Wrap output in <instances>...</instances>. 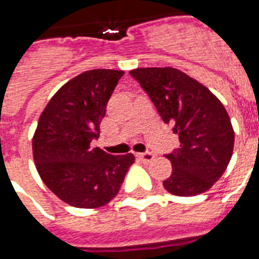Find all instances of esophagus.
Returning <instances> with one entry per match:
<instances>
[{
	"label": "esophagus",
	"mask_w": 259,
	"mask_h": 259,
	"mask_svg": "<svg viewBox=\"0 0 259 259\" xmlns=\"http://www.w3.org/2000/svg\"><path fill=\"white\" fill-rule=\"evenodd\" d=\"M137 156H138V158H140L142 162H145V164H148V162H152L154 160V154L150 153V152H145V153H138Z\"/></svg>",
	"instance_id": "esophagus-1"
}]
</instances>
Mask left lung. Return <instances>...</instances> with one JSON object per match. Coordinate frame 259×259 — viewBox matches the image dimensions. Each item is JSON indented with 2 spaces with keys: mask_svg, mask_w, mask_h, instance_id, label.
Listing matches in <instances>:
<instances>
[{
  "mask_svg": "<svg viewBox=\"0 0 259 259\" xmlns=\"http://www.w3.org/2000/svg\"><path fill=\"white\" fill-rule=\"evenodd\" d=\"M130 75L179 134L180 148L166 154L172 175L164 188L176 196L208 191L233 156L234 129L225 106L207 87L172 67L137 68Z\"/></svg>",
  "mask_w": 259,
  "mask_h": 259,
  "instance_id": "8db88e82",
  "label": "left lung"
}]
</instances>
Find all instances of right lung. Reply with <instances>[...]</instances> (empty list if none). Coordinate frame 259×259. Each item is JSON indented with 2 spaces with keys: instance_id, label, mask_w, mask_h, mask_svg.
<instances>
[{
  "instance_id": "right-lung-1",
  "label": "right lung",
  "mask_w": 259,
  "mask_h": 259,
  "mask_svg": "<svg viewBox=\"0 0 259 259\" xmlns=\"http://www.w3.org/2000/svg\"><path fill=\"white\" fill-rule=\"evenodd\" d=\"M117 70H91L59 89L40 115L32 149L44 184L67 204L97 208L117 196L132 153L113 156L91 142L118 80Z\"/></svg>"
}]
</instances>
